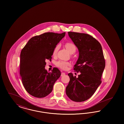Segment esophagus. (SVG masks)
<instances>
[{
	"instance_id": "esophagus-1",
	"label": "esophagus",
	"mask_w": 124,
	"mask_h": 124,
	"mask_svg": "<svg viewBox=\"0 0 124 124\" xmlns=\"http://www.w3.org/2000/svg\"><path fill=\"white\" fill-rule=\"evenodd\" d=\"M65 72H62L61 73V76L63 77V76H65Z\"/></svg>"
}]
</instances>
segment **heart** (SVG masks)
I'll use <instances>...</instances> for the list:
<instances>
[{
	"label": "heart",
	"mask_w": 124,
	"mask_h": 124,
	"mask_svg": "<svg viewBox=\"0 0 124 124\" xmlns=\"http://www.w3.org/2000/svg\"><path fill=\"white\" fill-rule=\"evenodd\" d=\"M65 46L67 48V49L68 50V51L70 53H74L76 52V47L75 46V45L72 43H70V42H67L65 44ZM59 46H57L54 49L53 53V56L56 55L57 54V53L59 50ZM56 65L59 67V68L64 69V70H66L67 68V66L70 65V63L68 62H66L62 60H59V61L57 62L56 63Z\"/></svg>",
	"instance_id": "1"
}]
</instances>
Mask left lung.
<instances>
[{
  "label": "left lung",
  "instance_id": "obj_1",
  "mask_svg": "<svg viewBox=\"0 0 124 124\" xmlns=\"http://www.w3.org/2000/svg\"><path fill=\"white\" fill-rule=\"evenodd\" d=\"M68 33L79 51L73 70L81 73L78 78L68 74L70 80L66 94L73 101L83 102L90 98L101 84L106 62L100 42L93 36L71 31Z\"/></svg>",
  "mask_w": 124,
  "mask_h": 124
}]
</instances>
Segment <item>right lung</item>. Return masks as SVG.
Masks as SVG:
<instances>
[{
  "label": "right lung",
  "instance_id": "1",
  "mask_svg": "<svg viewBox=\"0 0 124 124\" xmlns=\"http://www.w3.org/2000/svg\"><path fill=\"white\" fill-rule=\"evenodd\" d=\"M65 32H46L31 38L20 53V74L26 91L36 98L46 97L53 91L56 81L61 75L54 67L51 72L45 70L46 60L52 59L53 50Z\"/></svg>",
  "mask_w": 124,
  "mask_h": 124
}]
</instances>
